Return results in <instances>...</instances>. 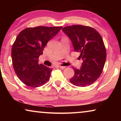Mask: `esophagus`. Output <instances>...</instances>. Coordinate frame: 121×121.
I'll return each mask as SVG.
<instances>
[{"label": "esophagus", "mask_w": 121, "mask_h": 121, "mask_svg": "<svg viewBox=\"0 0 121 121\" xmlns=\"http://www.w3.org/2000/svg\"><path fill=\"white\" fill-rule=\"evenodd\" d=\"M58 67L60 68L61 69H64L65 68V67H64V66H61V65H59Z\"/></svg>", "instance_id": "obj_1"}]
</instances>
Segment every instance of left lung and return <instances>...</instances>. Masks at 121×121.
Listing matches in <instances>:
<instances>
[{"label": "left lung", "instance_id": "obj_1", "mask_svg": "<svg viewBox=\"0 0 121 121\" xmlns=\"http://www.w3.org/2000/svg\"><path fill=\"white\" fill-rule=\"evenodd\" d=\"M62 31L72 41L74 51L80 53L83 62L80 68L73 67L70 79L74 85L85 87L93 84L102 73L106 51L101 36L93 28L80 25L63 27Z\"/></svg>", "mask_w": 121, "mask_h": 121}]
</instances>
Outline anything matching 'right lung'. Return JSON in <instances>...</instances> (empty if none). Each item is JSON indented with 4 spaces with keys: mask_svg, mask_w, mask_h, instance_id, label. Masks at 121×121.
I'll return each instance as SVG.
<instances>
[{
    "mask_svg": "<svg viewBox=\"0 0 121 121\" xmlns=\"http://www.w3.org/2000/svg\"><path fill=\"white\" fill-rule=\"evenodd\" d=\"M62 27L37 26L23 30L18 35L11 49L15 72L23 83L39 87L48 82L52 69L39 64V58L47 42Z\"/></svg>",
    "mask_w": 121,
    "mask_h": 121,
    "instance_id": "add662e5",
    "label": "right lung"
}]
</instances>
